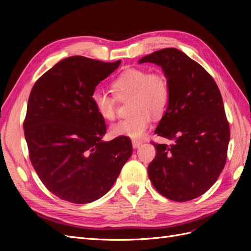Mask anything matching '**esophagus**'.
I'll return each instance as SVG.
<instances>
[{
	"instance_id": "esophagus-1",
	"label": "esophagus",
	"mask_w": 251,
	"mask_h": 251,
	"mask_svg": "<svg viewBox=\"0 0 251 251\" xmlns=\"http://www.w3.org/2000/svg\"><path fill=\"white\" fill-rule=\"evenodd\" d=\"M132 144H133V148L134 149H138L141 144H142V141H139V140H133L132 141Z\"/></svg>"
}]
</instances>
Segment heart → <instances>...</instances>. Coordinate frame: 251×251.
<instances>
[{
  "label": "heart",
  "instance_id": "heart-1",
  "mask_svg": "<svg viewBox=\"0 0 251 251\" xmlns=\"http://www.w3.org/2000/svg\"><path fill=\"white\" fill-rule=\"evenodd\" d=\"M114 96L101 91L92 94L96 112L105 121L117 116V100L130 97V117L111 126L114 136H126L139 139L146 134L151 123V115L161 116L170 100V86L165 75L159 71L149 72L142 68H128L121 72L111 85Z\"/></svg>",
  "mask_w": 251,
  "mask_h": 251
}]
</instances>
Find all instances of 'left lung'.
Listing matches in <instances>:
<instances>
[{
	"instance_id": "left-lung-1",
	"label": "left lung",
	"mask_w": 251,
	"mask_h": 251,
	"mask_svg": "<svg viewBox=\"0 0 251 251\" xmlns=\"http://www.w3.org/2000/svg\"><path fill=\"white\" fill-rule=\"evenodd\" d=\"M143 63L160 66L168 78L170 100L155 134L174 140L153 143L150 180L165 198L193 200L214 185L226 162L230 132L221 93L210 74L176 48L151 53Z\"/></svg>"
}]
</instances>
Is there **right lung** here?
Masks as SVG:
<instances>
[{
    "label": "right lung",
    "mask_w": 251,
    "mask_h": 251,
    "mask_svg": "<svg viewBox=\"0 0 251 251\" xmlns=\"http://www.w3.org/2000/svg\"><path fill=\"white\" fill-rule=\"evenodd\" d=\"M120 62L67 57L31 90L24 120L29 157L43 184L60 199L85 204L101 198L132 155L126 136L101 140L107 127L92 102L96 86Z\"/></svg>",
    "instance_id": "right-lung-1"
}]
</instances>
